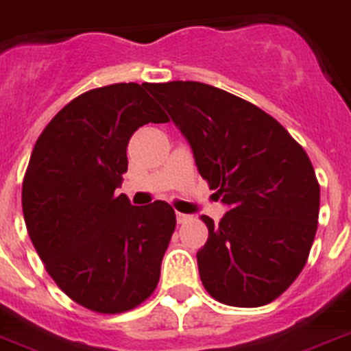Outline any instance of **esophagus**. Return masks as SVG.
<instances>
[{"label":"esophagus","mask_w":351,"mask_h":351,"mask_svg":"<svg viewBox=\"0 0 351 351\" xmlns=\"http://www.w3.org/2000/svg\"><path fill=\"white\" fill-rule=\"evenodd\" d=\"M191 216L189 214H184V212H176V221L178 223H185V221H189Z\"/></svg>","instance_id":"1"}]
</instances>
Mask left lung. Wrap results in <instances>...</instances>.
<instances>
[{"instance_id":"left-lung-1","label":"left lung","mask_w":351,"mask_h":351,"mask_svg":"<svg viewBox=\"0 0 351 351\" xmlns=\"http://www.w3.org/2000/svg\"><path fill=\"white\" fill-rule=\"evenodd\" d=\"M189 141L203 180L230 210L202 216L203 287L232 307L276 300L302 273L319 216V184L305 149L253 103L199 82L149 84Z\"/></svg>"}]
</instances>
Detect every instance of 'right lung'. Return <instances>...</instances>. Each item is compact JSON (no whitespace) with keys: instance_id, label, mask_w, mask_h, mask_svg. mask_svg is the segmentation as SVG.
<instances>
[{"instance_id":"right-lung-1","label":"right lung","mask_w":351,"mask_h":351,"mask_svg":"<svg viewBox=\"0 0 351 351\" xmlns=\"http://www.w3.org/2000/svg\"><path fill=\"white\" fill-rule=\"evenodd\" d=\"M149 84H112L76 96L35 143L23 180L26 230L55 284L82 307L121 314L157 289L176 216L169 203L134 207L116 189L126 146L167 123Z\"/></svg>"}]
</instances>
